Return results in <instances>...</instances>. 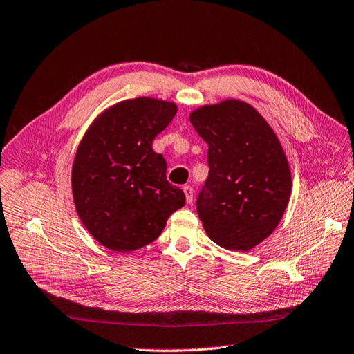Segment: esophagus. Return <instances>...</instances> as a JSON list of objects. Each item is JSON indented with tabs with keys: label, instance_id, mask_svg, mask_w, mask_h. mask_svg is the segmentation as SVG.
I'll list each match as a JSON object with an SVG mask.
<instances>
[{
	"label": "esophagus",
	"instance_id": "1",
	"mask_svg": "<svg viewBox=\"0 0 354 354\" xmlns=\"http://www.w3.org/2000/svg\"><path fill=\"white\" fill-rule=\"evenodd\" d=\"M183 192H185L187 196V203L191 204L194 201V189L188 185V187H183Z\"/></svg>",
	"mask_w": 354,
	"mask_h": 354
}]
</instances>
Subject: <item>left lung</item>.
Here are the masks:
<instances>
[{
  "label": "left lung",
  "instance_id": "left-lung-1",
  "mask_svg": "<svg viewBox=\"0 0 354 354\" xmlns=\"http://www.w3.org/2000/svg\"><path fill=\"white\" fill-rule=\"evenodd\" d=\"M189 120L208 145L199 220L214 243L248 252L273 233L289 203L292 178L281 142L268 121L239 100L199 106Z\"/></svg>",
  "mask_w": 354,
  "mask_h": 354
}]
</instances>
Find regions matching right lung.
I'll list each match as a JSON object with an SVG mask.
<instances>
[{"mask_svg":"<svg viewBox=\"0 0 354 354\" xmlns=\"http://www.w3.org/2000/svg\"><path fill=\"white\" fill-rule=\"evenodd\" d=\"M178 111L174 102L139 97L101 113L76 150V212L104 248L131 252L155 241L185 194L166 179V160L151 143Z\"/></svg>","mask_w":354,"mask_h":354,"instance_id":"1","label":"right lung"}]
</instances>
